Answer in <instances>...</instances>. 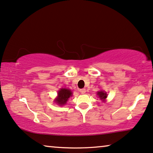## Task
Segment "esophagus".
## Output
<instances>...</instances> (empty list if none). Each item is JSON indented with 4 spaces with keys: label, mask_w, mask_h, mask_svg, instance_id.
I'll return each instance as SVG.
<instances>
[{
    "label": "esophagus",
    "mask_w": 153,
    "mask_h": 153,
    "mask_svg": "<svg viewBox=\"0 0 153 153\" xmlns=\"http://www.w3.org/2000/svg\"><path fill=\"white\" fill-rule=\"evenodd\" d=\"M79 92H80L81 94H85L86 93V89H82L79 90Z\"/></svg>",
    "instance_id": "1"
}]
</instances>
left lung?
<instances>
[{"label": "left lung", "mask_w": 153, "mask_h": 153, "mask_svg": "<svg viewBox=\"0 0 153 153\" xmlns=\"http://www.w3.org/2000/svg\"><path fill=\"white\" fill-rule=\"evenodd\" d=\"M97 95L99 96V98H100V100L104 101L106 98L107 97V94L105 91H100L97 92Z\"/></svg>", "instance_id": "left-lung-1"}]
</instances>
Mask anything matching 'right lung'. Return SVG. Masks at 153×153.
Instances as JSON below:
<instances>
[{
  "label": "right lung",
  "mask_w": 153,
  "mask_h": 153,
  "mask_svg": "<svg viewBox=\"0 0 153 153\" xmlns=\"http://www.w3.org/2000/svg\"><path fill=\"white\" fill-rule=\"evenodd\" d=\"M71 96H72V91L69 89H61L58 91L57 97L55 98V102L59 105H64Z\"/></svg>",
  "instance_id": "obj_1"
}]
</instances>
